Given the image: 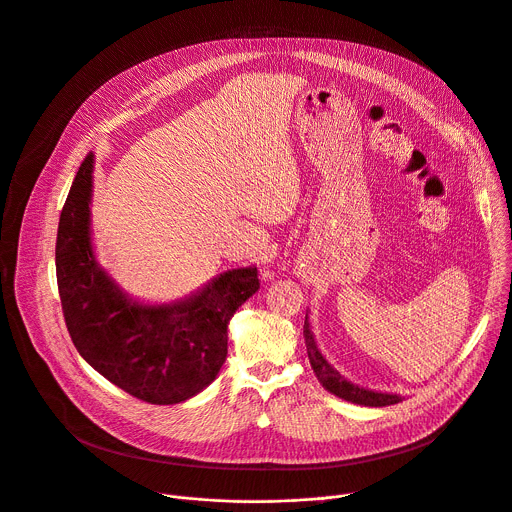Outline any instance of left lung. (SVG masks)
Here are the masks:
<instances>
[{
    "mask_svg": "<svg viewBox=\"0 0 512 512\" xmlns=\"http://www.w3.org/2000/svg\"><path fill=\"white\" fill-rule=\"evenodd\" d=\"M303 337H305L309 364H311L319 384L327 392L335 394L337 398H342V400H348V402H354V404H360V406H372V408H382V406H392V404L402 402V398L396 396V394H384V392H374V390L360 388V386L348 382L337 370H333V366H329L327 360L317 350V344L313 339V331L309 327V317L307 315H305V323H303Z\"/></svg>",
    "mask_w": 512,
    "mask_h": 512,
    "instance_id": "left-lung-1",
    "label": "left lung"
}]
</instances>
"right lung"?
<instances>
[{
  "mask_svg": "<svg viewBox=\"0 0 512 512\" xmlns=\"http://www.w3.org/2000/svg\"><path fill=\"white\" fill-rule=\"evenodd\" d=\"M94 154L64 203L56 275L62 311L80 356L120 390L148 404L203 392L227 358V325L259 289L257 267L221 273L195 295L162 305L130 299L96 263L90 237Z\"/></svg>",
  "mask_w": 512,
  "mask_h": 512,
  "instance_id": "add662e5",
  "label": "right lung"
}]
</instances>
